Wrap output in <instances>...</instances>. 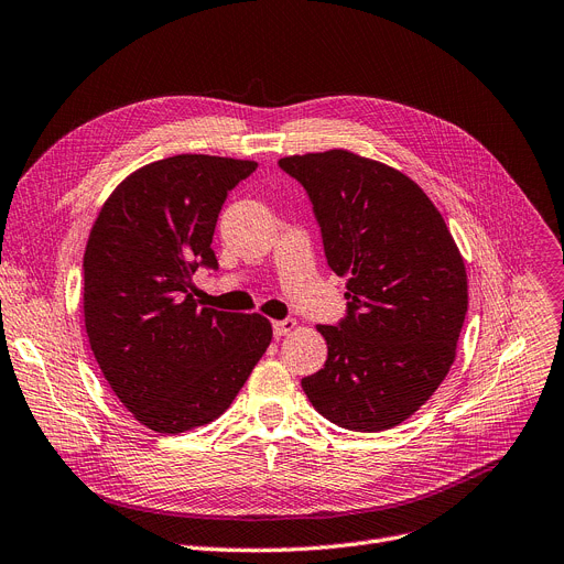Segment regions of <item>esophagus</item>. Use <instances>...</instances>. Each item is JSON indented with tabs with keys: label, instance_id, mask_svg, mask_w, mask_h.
Masks as SVG:
<instances>
[{
	"label": "esophagus",
	"instance_id": "esophagus-1",
	"mask_svg": "<svg viewBox=\"0 0 564 564\" xmlns=\"http://www.w3.org/2000/svg\"><path fill=\"white\" fill-rule=\"evenodd\" d=\"M296 321L293 318H284V321H273V335L275 337H284V335H291L293 330H296Z\"/></svg>",
	"mask_w": 564,
	"mask_h": 564
}]
</instances>
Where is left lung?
<instances>
[{"label":"left lung","instance_id":"left-lung-1","mask_svg":"<svg viewBox=\"0 0 564 564\" xmlns=\"http://www.w3.org/2000/svg\"><path fill=\"white\" fill-rule=\"evenodd\" d=\"M310 195L346 316L316 326L324 369L303 379L312 406L351 432H383L432 397L457 356L468 310L464 257L422 187L346 149L286 155Z\"/></svg>","mask_w":564,"mask_h":564}]
</instances>
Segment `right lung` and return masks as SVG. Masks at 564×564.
Here are the masks:
<instances>
[{
	"instance_id": "1",
	"label": "right lung",
	"mask_w": 564,
	"mask_h": 564,
	"mask_svg": "<svg viewBox=\"0 0 564 564\" xmlns=\"http://www.w3.org/2000/svg\"><path fill=\"white\" fill-rule=\"evenodd\" d=\"M254 160L181 153L126 176L85 250V326L121 404L158 434L220 417L273 339L261 314L193 299L199 265L218 268L213 231Z\"/></svg>"
}]
</instances>
